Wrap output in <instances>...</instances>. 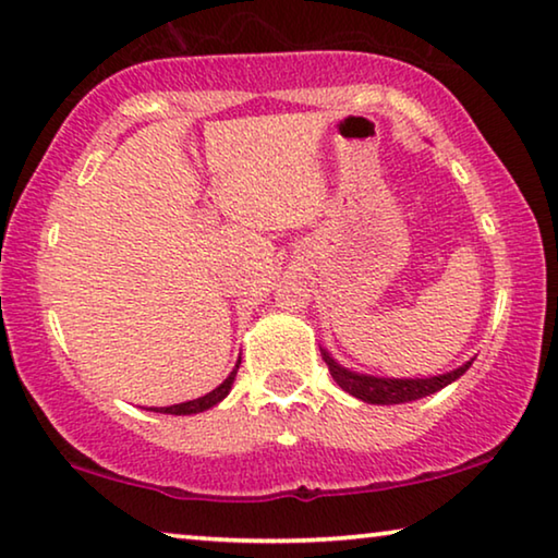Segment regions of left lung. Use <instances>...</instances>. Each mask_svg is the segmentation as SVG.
I'll list each match as a JSON object with an SVG mask.
<instances>
[{
	"instance_id": "obj_1",
	"label": "left lung",
	"mask_w": 558,
	"mask_h": 558,
	"mask_svg": "<svg viewBox=\"0 0 558 558\" xmlns=\"http://www.w3.org/2000/svg\"><path fill=\"white\" fill-rule=\"evenodd\" d=\"M323 353V361H326L330 376L336 384L348 390V393L361 398L365 403H376V405H390V403H405V401H418V398H426L436 390L446 388L448 384H453L456 378H461L465 371L471 368L469 361L461 368H456L451 373H444V376H434V378H373V376H361V373H353L338 365L330 359L326 351Z\"/></svg>"
}]
</instances>
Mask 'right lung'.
I'll return each instance as SVG.
<instances>
[{
    "mask_svg": "<svg viewBox=\"0 0 558 558\" xmlns=\"http://www.w3.org/2000/svg\"><path fill=\"white\" fill-rule=\"evenodd\" d=\"M240 365V363H238ZM238 365L235 371L230 373V376L222 380V384L210 390V393L203 396V398H195V401H187V403H178V405H168V409H149V411H157V413H172V415H190V413H199V411H207L213 409L215 403H220L222 398H226L230 393V386L232 380H235V373H238Z\"/></svg>",
    "mask_w": 558,
    "mask_h": 558,
    "instance_id": "add662e5",
    "label": "right lung"
}]
</instances>
